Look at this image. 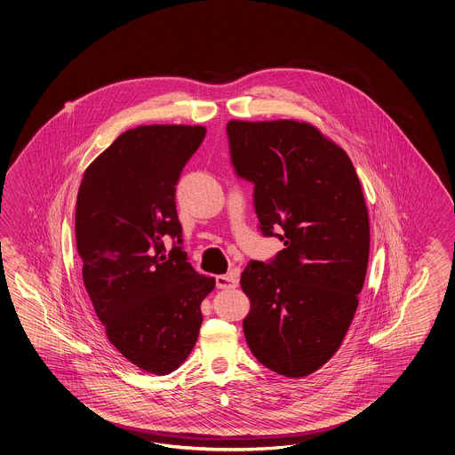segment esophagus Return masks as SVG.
Here are the masks:
<instances>
[{
	"label": "esophagus",
	"mask_w": 455,
	"mask_h": 455,
	"mask_svg": "<svg viewBox=\"0 0 455 455\" xmlns=\"http://www.w3.org/2000/svg\"><path fill=\"white\" fill-rule=\"evenodd\" d=\"M215 284L219 289H233L238 286V277L236 275H223V276L215 277Z\"/></svg>",
	"instance_id": "esophagus-1"
}]
</instances>
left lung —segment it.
Wrapping results in <instances>:
<instances>
[{"label": "left lung", "instance_id": "obj_1", "mask_svg": "<svg viewBox=\"0 0 455 455\" xmlns=\"http://www.w3.org/2000/svg\"><path fill=\"white\" fill-rule=\"evenodd\" d=\"M227 134L235 172L255 184L259 230L284 242L275 259L242 273L251 304L244 339L277 375L307 377L342 345L365 283L360 180L344 149L309 123L230 120Z\"/></svg>", "mask_w": 455, "mask_h": 455}]
</instances>
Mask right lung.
<instances>
[{"label":"right lung","mask_w":455,"mask_h":455,"mask_svg":"<svg viewBox=\"0 0 455 455\" xmlns=\"http://www.w3.org/2000/svg\"><path fill=\"white\" fill-rule=\"evenodd\" d=\"M207 130L149 124L120 134L78 188L76 240L82 277L113 347L133 365L167 375L199 337L200 304L215 277L182 251L176 184ZM179 242L164 256V238Z\"/></svg>","instance_id":"right-lung-1"}]
</instances>
